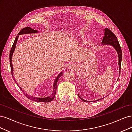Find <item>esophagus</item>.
Segmentation results:
<instances>
[{"label": "esophagus", "instance_id": "esophagus-1", "mask_svg": "<svg viewBox=\"0 0 132 132\" xmlns=\"http://www.w3.org/2000/svg\"><path fill=\"white\" fill-rule=\"evenodd\" d=\"M68 68L70 69H74L75 68H77V65H76L75 64H71L68 66Z\"/></svg>", "mask_w": 132, "mask_h": 132}]
</instances>
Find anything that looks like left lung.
Masks as SVG:
<instances>
[{"label":"left lung","instance_id":"obj_1","mask_svg":"<svg viewBox=\"0 0 132 132\" xmlns=\"http://www.w3.org/2000/svg\"><path fill=\"white\" fill-rule=\"evenodd\" d=\"M106 46V45H109L112 46L114 48L116 51L118 56V65H119V74L120 75L121 72V62L122 59V50L121 48L119 45V42L117 40V38L116 36V35L109 29H108L107 28L105 29V35L104 37L103 38V39L102 41V46ZM79 95V94H78ZM79 97L80 98H81L83 101L85 102H95L96 101H98L100 100L103 99V98L98 99L96 101H87L81 98L80 96L79 95Z\"/></svg>","mask_w":132,"mask_h":132}]
</instances>
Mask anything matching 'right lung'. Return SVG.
<instances>
[{"label":"right lung","mask_w":132,"mask_h":132,"mask_svg":"<svg viewBox=\"0 0 132 132\" xmlns=\"http://www.w3.org/2000/svg\"><path fill=\"white\" fill-rule=\"evenodd\" d=\"M39 31L37 30H34L32 29L31 27H26L25 28H23L22 30H21V31L19 32L18 36H16V37L15 38V41L14 42V43L13 45V46H12L10 52V55H9V60H10V68H11V74L12 76H13V78H14L13 76V63H12V57H13V55L14 53V52L15 51V47H16V43L18 41V39L19 38V35H24V34H36V33H38ZM63 73L61 72L60 73L58 76L57 77V78L55 79L54 81V83H53V91L52 94L49 96H47L46 97H34V96H31L28 95L27 94H26V93H24L25 95L26 96V97H27L28 98L31 100L32 101H35L36 102H51V101H52L53 100L54 98V96L55 95V93H56V90H57V83L58 81V80L59 79V78L61 77ZM14 81L15 82H16V81L15 79H14ZM16 84L19 86V87L20 89L21 90H22L23 93H25L24 91H23L21 87L18 84L16 83Z\"/></svg>","instance_id":"1"}]
</instances>
